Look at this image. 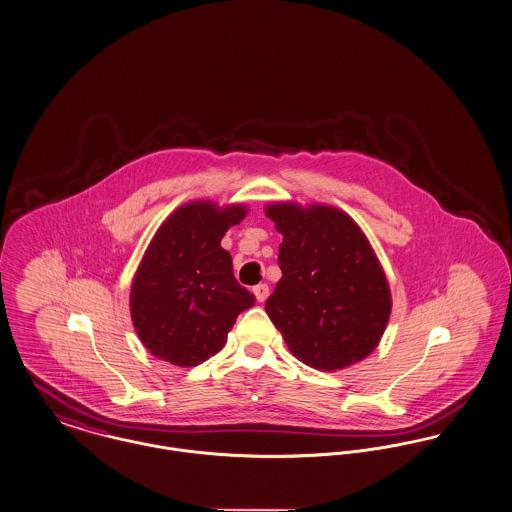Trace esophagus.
<instances>
[{
	"label": "esophagus",
	"instance_id": "esophagus-1",
	"mask_svg": "<svg viewBox=\"0 0 512 512\" xmlns=\"http://www.w3.org/2000/svg\"><path fill=\"white\" fill-rule=\"evenodd\" d=\"M253 294H255V298H257L259 302H265L267 296H269V284L261 283L257 284V286H253Z\"/></svg>",
	"mask_w": 512,
	"mask_h": 512
}]
</instances>
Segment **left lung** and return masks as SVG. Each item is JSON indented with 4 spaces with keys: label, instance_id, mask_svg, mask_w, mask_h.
<instances>
[{
    "label": "left lung",
    "instance_id": "1",
    "mask_svg": "<svg viewBox=\"0 0 512 512\" xmlns=\"http://www.w3.org/2000/svg\"><path fill=\"white\" fill-rule=\"evenodd\" d=\"M283 271L265 310L288 349L322 371L349 367L381 340L391 314L385 273L357 224L330 206L275 204Z\"/></svg>",
    "mask_w": 512,
    "mask_h": 512
}]
</instances>
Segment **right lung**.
I'll list each match as a JSON object with an SVG mask.
<instances>
[{
	"label": "right lung",
	"instance_id": "right-lung-1",
	"mask_svg": "<svg viewBox=\"0 0 512 512\" xmlns=\"http://www.w3.org/2000/svg\"><path fill=\"white\" fill-rule=\"evenodd\" d=\"M245 216L210 202L178 208L153 237L131 286V318L159 359L194 367L218 353L255 296L233 277L220 241Z\"/></svg>",
	"mask_w": 512,
	"mask_h": 512
}]
</instances>
